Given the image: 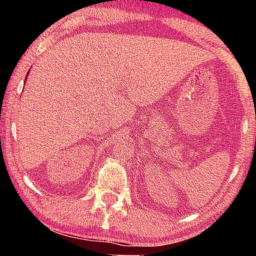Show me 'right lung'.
<instances>
[{
  "label": "right lung",
  "mask_w": 256,
  "mask_h": 256,
  "mask_svg": "<svg viewBox=\"0 0 256 256\" xmlns=\"http://www.w3.org/2000/svg\"><path fill=\"white\" fill-rule=\"evenodd\" d=\"M28 74H29V72H28ZM28 74H26V76H28Z\"/></svg>",
  "instance_id": "add662e5"
}]
</instances>
